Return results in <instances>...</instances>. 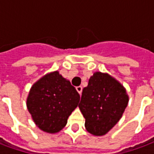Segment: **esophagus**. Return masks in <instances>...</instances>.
<instances>
[{
  "mask_svg": "<svg viewBox=\"0 0 154 154\" xmlns=\"http://www.w3.org/2000/svg\"><path fill=\"white\" fill-rule=\"evenodd\" d=\"M76 89H77V92L81 95V94H82V87H81V86H79V87H76Z\"/></svg>",
  "mask_w": 154,
  "mask_h": 154,
  "instance_id": "obj_1",
  "label": "esophagus"
}]
</instances>
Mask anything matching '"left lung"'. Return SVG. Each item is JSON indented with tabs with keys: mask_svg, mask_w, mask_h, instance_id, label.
<instances>
[{
	"mask_svg": "<svg viewBox=\"0 0 154 154\" xmlns=\"http://www.w3.org/2000/svg\"><path fill=\"white\" fill-rule=\"evenodd\" d=\"M129 102L122 84L108 73L96 72L84 87L78 107L85 127L95 136H103L119 122Z\"/></svg>",
	"mask_w": 154,
	"mask_h": 154,
	"instance_id": "8db88e82",
	"label": "left lung"
}]
</instances>
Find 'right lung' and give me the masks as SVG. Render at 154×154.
<instances>
[{"label":"right lung","instance_id":"obj_1","mask_svg":"<svg viewBox=\"0 0 154 154\" xmlns=\"http://www.w3.org/2000/svg\"><path fill=\"white\" fill-rule=\"evenodd\" d=\"M80 96L58 71L47 73L29 90L26 106L34 122L44 132L55 134L67 125Z\"/></svg>","mask_w":154,"mask_h":154}]
</instances>
